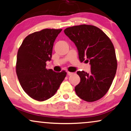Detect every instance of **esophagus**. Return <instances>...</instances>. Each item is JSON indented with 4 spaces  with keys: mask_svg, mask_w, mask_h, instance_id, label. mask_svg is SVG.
Here are the masks:
<instances>
[{
    "mask_svg": "<svg viewBox=\"0 0 131 131\" xmlns=\"http://www.w3.org/2000/svg\"><path fill=\"white\" fill-rule=\"evenodd\" d=\"M67 74L69 76H70V75H72V74H73V73L70 72H67Z\"/></svg>",
    "mask_w": 131,
    "mask_h": 131,
    "instance_id": "1",
    "label": "esophagus"
}]
</instances>
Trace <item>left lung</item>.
<instances>
[{
	"instance_id": "left-lung-1",
	"label": "left lung",
	"mask_w": 131,
	"mask_h": 131,
	"mask_svg": "<svg viewBox=\"0 0 131 131\" xmlns=\"http://www.w3.org/2000/svg\"><path fill=\"white\" fill-rule=\"evenodd\" d=\"M65 34L75 44L81 62H90L91 72L78 71L81 78L74 88L76 94L91 102L101 99L109 90L116 73L117 61L109 37L97 27L81 25L66 28Z\"/></svg>"
}]
</instances>
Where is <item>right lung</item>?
Instances as JSON below:
<instances>
[{
  "label": "right lung",
  "instance_id": "right-lung-1",
  "mask_svg": "<svg viewBox=\"0 0 131 131\" xmlns=\"http://www.w3.org/2000/svg\"><path fill=\"white\" fill-rule=\"evenodd\" d=\"M62 29H45L28 35L18 49L16 73L25 92L32 99L45 101L55 94L64 78L63 70L46 69L52 58L53 43Z\"/></svg>",
  "mask_w": 131,
  "mask_h": 131
}]
</instances>
